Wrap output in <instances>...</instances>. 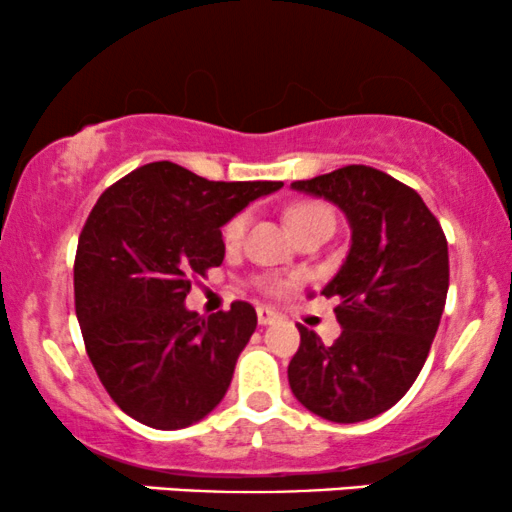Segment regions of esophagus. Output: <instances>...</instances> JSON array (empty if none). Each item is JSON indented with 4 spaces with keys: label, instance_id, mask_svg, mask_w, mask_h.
<instances>
[{
    "label": "esophagus",
    "instance_id": "34e87169",
    "mask_svg": "<svg viewBox=\"0 0 512 512\" xmlns=\"http://www.w3.org/2000/svg\"><path fill=\"white\" fill-rule=\"evenodd\" d=\"M276 320H279V313H274V310L269 308H257V322H260V325H272Z\"/></svg>",
    "mask_w": 512,
    "mask_h": 512
}]
</instances>
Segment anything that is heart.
Listing matches in <instances>:
<instances>
[{"instance_id":"heart-1","label":"heart","mask_w":512,"mask_h":512,"mask_svg":"<svg viewBox=\"0 0 512 512\" xmlns=\"http://www.w3.org/2000/svg\"><path fill=\"white\" fill-rule=\"evenodd\" d=\"M286 219H289L293 231H298V228H305L310 226V223H317V221H332V214L330 209L325 207V204L320 202H298L293 204V207L286 211ZM248 211H240V214L233 216V219H228L226 226H223V243L226 245H238L240 240L245 236V228H248ZM274 289H284V284L281 281H274Z\"/></svg>"}]
</instances>
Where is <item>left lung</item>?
<instances>
[{"mask_svg":"<svg viewBox=\"0 0 512 512\" xmlns=\"http://www.w3.org/2000/svg\"><path fill=\"white\" fill-rule=\"evenodd\" d=\"M293 190L344 211L351 248L322 296L342 334L332 346L298 325L289 363L298 402L337 424L373 419L407 395L424 368L450 284L448 240L416 190L370 166H344Z\"/></svg>","mask_w":512,"mask_h":512,"instance_id":"obj_1","label":"left lung"}]
</instances>
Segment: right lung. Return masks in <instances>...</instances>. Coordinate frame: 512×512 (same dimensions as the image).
Wrapping results in <instances>:
<instances>
[{"mask_svg":"<svg viewBox=\"0 0 512 512\" xmlns=\"http://www.w3.org/2000/svg\"><path fill=\"white\" fill-rule=\"evenodd\" d=\"M279 187L216 182L156 161L98 197L76 248V317L103 387L139 424L192 426L226 395L255 308L236 301L202 317L185 298L195 276L223 262V223Z\"/></svg>","mask_w":512,"mask_h":512,"instance_id":"obj_1","label":"right lung"}]
</instances>
